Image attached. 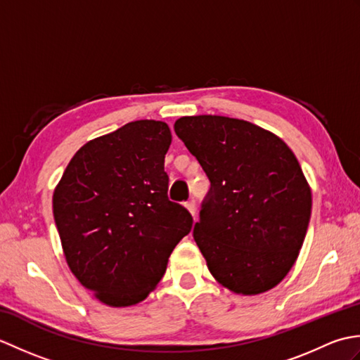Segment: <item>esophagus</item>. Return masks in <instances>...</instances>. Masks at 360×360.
Listing matches in <instances>:
<instances>
[{
  "instance_id": "1",
  "label": "esophagus",
  "mask_w": 360,
  "mask_h": 360,
  "mask_svg": "<svg viewBox=\"0 0 360 360\" xmlns=\"http://www.w3.org/2000/svg\"><path fill=\"white\" fill-rule=\"evenodd\" d=\"M186 207H187V210L192 213V215L195 217L196 215V204H195V201H188V202H186Z\"/></svg>"
}]
</instances>
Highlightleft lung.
<instances>
[{"instance_id":"1","label":"left lung","mask_w":360,"mask_h":360,"mask_svg":"<svg viewBox=\"0 0 360 360\" xmlns=\"http://www.w3.org/2000/svg\"><path fill=\"white\" fill-rule=\"evenodd\" d=\"M174 133L210 181L193 229L210 274L243 295L277 286L311 218V188L294 153L271 131L224 116L181 117Z\"/></svg>"}]
</instances>
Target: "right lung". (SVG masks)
<instances>
[{"label":"right lung","mask_w":360,"mask_h":360,"mask_svg":"<svg viewBox=\"0 0 360 360\" xmlns=\"http://www.w3.org/2000/svg\"><path fill=\"white\" fill-rule=\"evenodd\" d=\"M165 122H129L75 153L52 198L68 266L108 307L142 302L193 218L168 200Z\"/></svg>","instance_id":"1"}]
</instances>
